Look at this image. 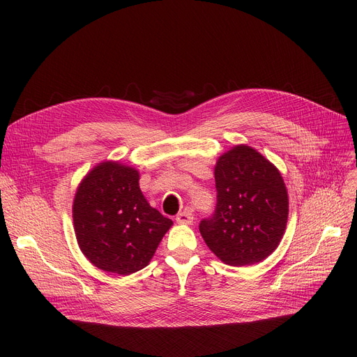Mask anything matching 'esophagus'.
I'll list each match as a JSON object with an SVG mask.
<instances>
[{"instance_id":"esophagus-1","label":"esophagus","mask_w":357,"mask_h":357,"mask_svg":"<svg viewBox=\"0 0 357 357\" xmlns=\"http://www.w3.org/2000/svg\"><path fill=\"white\" fill-rule=\"evenodd\" d=\"M176 221L179 224H191L194 221V215L190 211H182L176 215Z\"/></svg>"}]
</instances>
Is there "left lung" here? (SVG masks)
Wrapping results in <instances>:
<instances>
[{
  "mask_svg": "<svg viewBox=\"0 0 357 357\" xmlns=\"http://www.w3.org/2000/svg\"><path fill=\"white\" fill-rule=\"evenodd\" d=\"M214 176L217 205L199 222L204 241L231 266L266 259L288 221V192L279 171L257 150L238 144L218 158Z\"/></svg>",
  "mask_w": 357,
  "mask_h": 357,
  "instance_id": "8db88e82",
  "label": "left lung"
}]
</instances>
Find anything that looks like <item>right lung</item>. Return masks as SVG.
<instances>
[{
    "label": "right lung",
    "instance_id": "1",
    "mask_svg": "<svg viewBox=\"0 0 357 357\" xmlns=\"http://www.w3.org/2000/svg\"><path fill=\"white\" fill-rule=\"evenodd\" d=\"M139 172L119 162L97 165L73 199L78 245L93 266L130 275L149 265L172 220L146 201Z\"/></svg>",
    "mask_w": 357,
    "mask_h": 357
}]
</instances>
